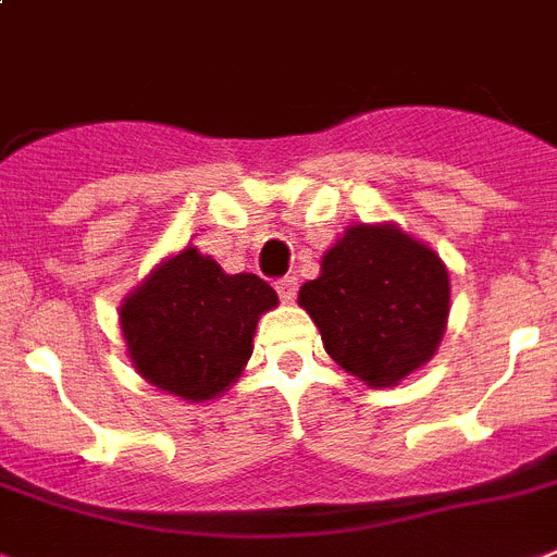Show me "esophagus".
I'll list each match as a JSON object with an SVG mask.
<instances>
[{"instance_id":"1","label":"esophagus","mask_w":557,"mask_h":557,"mask_svg":"<svg viewBox=\"0 0 557 557\" xmlns=\"http://www.w3.org/2000/svg\"><path fill=\"white\" fill-rule=\"evenodd\" d=\"M277 294H280V300L283 302H292L294 297H297V277H283L277 280Z\"/></svg>"}]
</instances>
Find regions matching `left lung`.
I'll use <instances>...</instances> for the list:
<instances>
[{
	"instance_id": "1",
	"label": "left lung",
	"mask_w": 557,
	"mask_h": 557,
	"mask_svg": "<svg viewBox=\"0 0 557 557\" xmlns=\"http://www.w3.org/2000/svg\"><path fill=\"white\" fill-rule=\"evenodd\" d=\"M449 271L395 223L349 225L297 302L334 363L366 386H395L432 360L449 320Z\"/></svg>"
}]
</instances>
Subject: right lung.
Here are the masks:
<instances>
[{
	"mask_svg": "<svg viewBox=\"0 0 557 557\" xmlns=\"http://www.w3.org/2000/svg\"><path fill=\"white\" fill-rule=\"evenodd\" d=\"M277 302L257 274H225L200 248L185 246L122 300L120 329L139 377L206 404L237 383L255 351L257 320Z\"/></svg>",
	"mask_w": 557,
	"mask_h": 557,
	"instance_id": "right-lung-1",
	"label": "right lung"
}]
</instances>
